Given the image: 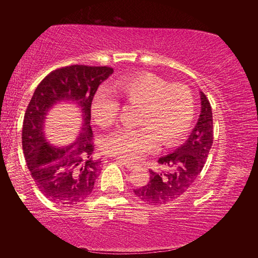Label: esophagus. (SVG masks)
Wrapping results in <instances>:
<instances>
[{
  "instance_id": "esophagus-1",
  "label": "esophagus",
  "mask_w": 258,
  "mask_h": 258,
  "mask_svg": "<svg viewBox=\"0 0 258 258\" xmlns=\"http://www.w3.org/2000/svg\"><path fill=\"white\" fill-rule=\"evenodd\" d=\"M117 161H118V163H119V164H121L123 166H125V167L127 168V169H133V168L137 167V165L133 164V163H128V161H126V160L117 159Z\"/></svg>"
}]
</instances>
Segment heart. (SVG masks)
Masks as SVG:
<instances>
[{
    "instance_id": "obj_1",
    "label": "heart",
    "mask_w": 258,
    "mask_h": 258,
    "mask_svg": "<svg viewBox=\"0 0 258 258\" xmlns=\"http://www.w3.org/2000/svg\"><path fill=\"white\" fill-rule=\"evenodd\" d=\"M112 91L121 101L139 106L135 130H118L103 139L106 154L124 160H139L155 151L158 142L173 147L185 138L195 117V97L184 84H168L151 73H137L113 82ZM120 104L107 90H99L91 102L92 118L101 127L112 125Z\"/></svg>"
}]
</instances>
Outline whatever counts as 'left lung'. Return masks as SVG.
<instances>
[{
	"mask_svg": "<svg viewBox=\"0 0 258 258\" xmlns=\"http://www.w3.org/2000/svg\"><path fill=\"white\" fill-rule=\"evenodd\" d=\"M202 111L198 123L184 145L165 157L158 164L165 171H150L148 184L134 190L135 196L143 203L152 206L168 204L182 196L194 184L203 167L213 145V113L209 100L203 92Z\"/></svg>",
	"mask_w": 258,
	"mask_h": 258,
	"instance_id": "obj_1",
	"label": "left lung"
}]
</instances>
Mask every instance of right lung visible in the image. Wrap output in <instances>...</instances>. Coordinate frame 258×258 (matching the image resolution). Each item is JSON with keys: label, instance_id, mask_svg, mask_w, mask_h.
I'll return each instance as SVG.
<instances>
[{"label": "right lung", "instance_id": "add662e5", "mask_svg": "<svg viewBox=\"0 0 258 258\" xmlns=\"http://www.w3.org/2000/svg\"><path fill=\"white\" fill-rule=\"evenodd\" d=\"M113 73L107 66L73 64L45 76L35 90L23 124V150L35 184L45 197L60 206H77L89 197L101 171L93 159L91 102L99 85ZM59 101L75 102L82 110V133L66 148L45 141L44 120L48 109Z\"/></svg>", "mask_w": 258, "mask_h": 258}]
</instances>
